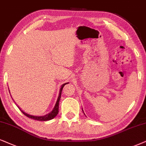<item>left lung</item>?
<instances>
[{"instance_id": "8db88e82", "label": "left lung", "mask_w": 146, "mask_h": 146, "mask_svg": "<svg viewBox=\"0 0 146 146\" xmlns=\"http://www.w3.org/2000/svg\"><path fill=\"white\" fill-rule=\"evenodd\" d=\"M83 112H84V111H83Z\"/></svg>"}]
</instances>
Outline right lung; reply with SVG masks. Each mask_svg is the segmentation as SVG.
Segmentation results:
<instances>
[{"instance_id":"1","label":"right lung","mask_w":146,"mask_h":146,"mask_svg":"<svg viewBox=\"0 0 146 146\" xmlns=\"http://www.w3.org/2000/svg\"><path fill=\"white\" fill-rule=\"evenodd\" d=\"M68 84V83H65V84H62L61 86V88H60V92H59V95H58V99H57V101L56 102V104H55V106L54 107V108H53V110H52V111L50 112V113L46 114V115L44 116H34V115H31V114H29L26 113V112H25L23 111V110H22L21 108H19V106H18V108H19V110H21L22 112V113L23 114H25V116L27 117L30 118V119H33L34 120H37V121H49V120H51L52 119H54V118L56 117V116L58 114V105H59V101L60 100V96H61V92H62V88H63V87L65 86L66 84Z\"/></svg>"}]
</instances>
